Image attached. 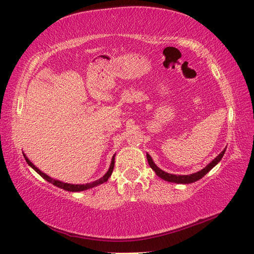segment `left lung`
Wrapping results in <instances>:
<instances>
[{
    "instance_id": "obj_1",
    "label": "left lung",
    "mask_w": 254,
    "mask_h": 254,
    "mask_svg": "<svg viewBox=\"0 0 254 254\" xmlns=\"http://www.w3.org/2000/svg\"><path fill=\"white\" fill-rule=\"evenodd\" d=\"M226 152V148L223 150L222 153H220L216 158H215L212 163H209L206 167H205L204 169H202L201 171H197L195 172V174H192V175H189V176H176V175H171V174H167V172L163 171L161 169H159L157 166H156L154 164V161L152 160V158H150V156L147 154V161H148V165L150 166V168H152L155 172L156 175H157L158 177H160L161 179H164L166 181L168 182H175V183H185V185H188V183H192V182H195L197 180L201 179V178H203L205 175L207 174V172L213 168V167L216 166L220 159L223 158V156Z\"/></svg>"
}]
</instances>
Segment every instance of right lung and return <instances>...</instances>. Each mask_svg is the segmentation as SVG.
Masks as SVG:
<instances>
[{"mask_svg": "<svg viewBox=\"0 0 254 254\" xmlns=\"http://www.w3.org/2000/svg\"><path fill=\"white\" fill-rule=\"evenodd\" d=\"M24 157H25V159H26V161H27V164H28L31 168H34L38 174H39L42 178H44L45 180H47L48 182H50V183H52L53 186H56V187H59V188H61V189H63V190H66V191H71V192H78V191H84V190H87V189H90V188H94V187H96V186H98V185H101V183H104V182H106L108 179H109V177L111 176V174H112V171H113V167H115V156H113L112 157V161H111V165H110V168H109V170H108V172L107 174L102 177V178H100V179H98V180H96V181H94V182H90V183H86V185H69V183H64V182H61V181H59V180H56V179H52V178H50L49 176H47L46 174H44V172H41L39 169L37 168V167L35 166V165H32L31 164V161L26 157V156L24 155Z\"/></svg>", "mask_w": 254, "mask_h": 254, "instance_id": "obj_1", "label": "right lung"}]
</instances>
